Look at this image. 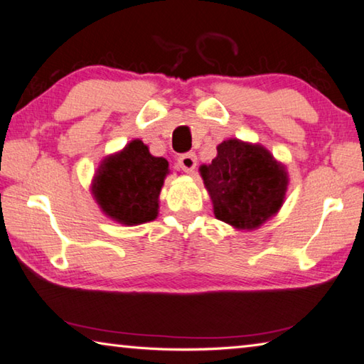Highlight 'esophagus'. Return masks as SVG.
<instances>
[{"label": "esophagus", "mask_w": 364, "mask_h": 364, "mask_svg": "<svg viewBox=\"0 0 364 364\" xmlns=\"http://www.w3.org/2000/svg\"><path fill=\"white\" fill-rule=\"evenodd\" d=\"M178 164H180V167L186 171V173H193L197 165V156L194 153L183 154L178 157Z\"/></svg>", "instance_id": "esophagus-1"}]
</instances>
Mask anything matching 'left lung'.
Masks as SVG:
<instances>
[{
	"instance_id": "obj_1",
	"label": "left lung",
	"mask_w": 364,
	"mask_h": 364,
	"mask_svg": "<svg viewBox=\"0 0 364 364\" xmlns=\"http://www.w3.org/2000/svg\"><path fill=\"white\" fill-rule=\"evenodd\" d=\"M211 164L200 165L213 213L239 230H253L279 213L288 191V170L259 143L229 138L216 146Z\"/></svg>"
}]
</instances>
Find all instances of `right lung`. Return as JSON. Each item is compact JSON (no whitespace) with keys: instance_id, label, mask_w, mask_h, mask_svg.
<instances>
[{"instance_id":"add662e5","label":"right lung","mask_w":364,"mask_h":364,"mask_svg":"<svg viewBox=\"0 0 364 364\" xmlns=\"http://www.w3.org/2000/svg\"><path fill=\"white\" fill-rule=\"evenodd\" d=\"M168 173V162L151 154L136 138L100 162L92 180V196L109 220L138 226L159 215L161 189Z\"/></svg>"}]
</instances>
